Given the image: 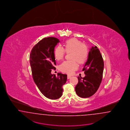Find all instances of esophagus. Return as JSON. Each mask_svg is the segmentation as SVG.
<instances>
[{"label":"esophagus","mask_w":130,"mask_h":130,"mask_svg":"<svg viewBox=\"0 0 130 130\" xmlns=\"http://www.w3.org/2000/svg\"><path fill=\"white\" fill-rule=\"evenodd\" d=\"M71 77L70 76V75H68V76H67V78H68V79H70Z\"/></svg>","instance_id":"obj_1"}]
</instances>
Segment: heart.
<instances>
[{
  "instance_id": "b5f03b06",
  "label": "heart",
  "mask_w": 130,
  "mask_h": 130,
  "mask_svg": "<svg viewBox=\"0 0 130 130\" xmlns=\"http://www.w3.org/2000/svg\"><path fill=\"white\" fill-rule=\"evenodd\" d=\"M64 49L60 46H57L54 50L55 58L58 60H62L65 52L71 53V60H66L60 66V70L63 72L71 74L78 68L77 62L80 64L84 63L88 58V51L86 46L80 41L75 38L66 40L64 43Z\"/></svg>"
}]
</instances>
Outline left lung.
Instances as JSON below:
<instances>
[{
  "label": "left lung",
  "instance_id": "8db88e82",
  "mask_svg": "<svg viewBox=\"0 0 130 130\" xmlns=\"http://www.w3.org/2000/svg\"><path fill=\"white\" fill-rule=\"evenodd\" d=\"M104 68V60L100 51L96 46L92 47L82 70L86 76L77 77L78 82L75 91L78 96L88 98L97 91L102 81Z\"/></svg>",
  "mask_w": 130,
  "mask_h": 130
}]
</instances>
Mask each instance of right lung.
Returning a JSON list of instances; mask_svg holds the SVG:
<instances>
[{"instance_id": "1", "label": "right lung", "mask_w": 130, "mask_h": 130, "mask_svg": "<svg viewBox=\"0 0 130 130\" xmlns=\"http://www.w3.org/2000/svg\"><path fill=\"white\" fill-rule=\"evenodd\" d=\"M60 42L58 39L49 37L42 39L32 48L30 55L32 76L40 91L47 98L57 99L62 95V86L67 75L58 73L57 76L51 73L56 65L54 50Z\"/></svg>"}]
</instances>
